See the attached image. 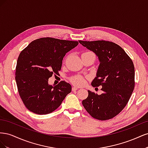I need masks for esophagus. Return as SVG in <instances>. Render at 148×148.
<instances>
[{
    "instance_id": "obj_1",
    "label": "esophagus",
    "mask_w": 148,
    "mask_h": 148,
    "mask_svg": "<svg viewBox=\"0 0 148 148\" xmlns=\"http://www.w3.org/2000/svg\"><path fill=\"white\" fill-rule=\"evenodd\" d=\"M78 88L77 87H75V86H73V87H72V91H77V90H78Z\"/></svg>"
}]
</instances>
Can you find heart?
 Instances as JSON below:
<instances>
[{
  "label": "heart",
  "instance_id": "obj_1",
  "mask_svg": "<svg viewBox=\"0 0 148 148\" xmlns=\"http://www.w3.org/2000/svg\"><path fill=\"white\" fill-rule=\"evenodd\" d=\"M92 53V52H86L83 53ZM70 81L73 84L77 85V86H82L84 84V78L82 77V76H75V77H71L70 78Z\"/></svg>",
  "mask_w": 148,
  "mask_h": 148
}]
</instances>
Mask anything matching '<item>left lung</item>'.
Segmentation results:
<instances>
[{"instance_id":"1","label":"left lung","mask_w":148,"mask_h":148,"mask_svg":"<svg viewBox=\"0 0 148 148\" xmlns=\"http://www.w3.org/2000/svg\"><path fill=\"white\" fill-rule=\"evenodd\" d=\"M79 42L98 57L100 64L91 85L101 86L103 91L98 95L88 90V96L82 104L93 118L99 120L112 119L125 108L135 88L133 61L114 42L102 40Z\"/></svg>"}]
</instances>
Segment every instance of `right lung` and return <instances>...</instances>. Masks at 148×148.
<instances>
[{
    "instance_id": "add662e5",
    "label": "right lung",
    "mask_w": 148,
    "mask_h": 148,
    "mask_svg": "<svg viewBox=\"0 0 148 148\" xmlns=\"http://www.w3.org/2000/svg\"><path fill=\"white\" fill-rule=\"evenodd\" d=\"M78 41L42 38L31 42L17 60L15 80L23 104L32 112L44 115L59 107L71 91L65 81L56 86L49 78L59 74L66 53L77 46Z\"/></svg>"
}]
</instances>
